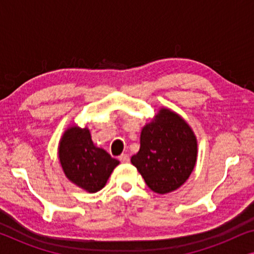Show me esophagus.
I'll use <instances>...</instances> for the list:
<instances>
[{
    "instance_id": "34e87169",
    "label": "esophagus",
    "mask_w": 254,
    "mask_h": 254,
    "mask_svg": "<svg viewBox=\"0 0 254 254\" xmlns=\"http://www.w3.org/2000/svg\"><path fill=\"white\" fill-rule=\"evenodd\" d=\"M119 161L121 163H128L129 162V156H128L127 154H123L119 156Z\"/></svg>"
}]
</instances>
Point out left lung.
I'll return each mask as SVG.
<instances>
[{
    "label": "left lung",
    "mask_w": 254,
    "mask_h": 254,
    "mask_svg": "<svg viewBox=\"0 0 254 254\" xmlns=\"http://www.w3.org/2000/svg\"><path fill=\"white\" fill-rule=\"evenodd\" d=\"M197 144L190 127L178 114L162 109L145 125L141 147L130 162L149 189L165 194L179 189L189 179L196 162Z\"/></svg>",
    "instance_id": "8db88e82"
}]
</instances>
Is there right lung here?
<instances>
[{"mask_svg": "<svg viewBox=\"0 0 254 254\" xmlns=\"http://www.w3.org/2000/svg\"><path fill=\"white\" fill-rule=\"evenodd\" d=\"M59 158L64 175L86 192L102 190L119 161L97 148L88 128H69L61 138Z\"/></svg>", "mask_w": 254, "mask_h": 254, "instance_id": "1", "label": "right lung"}]
</instances>
